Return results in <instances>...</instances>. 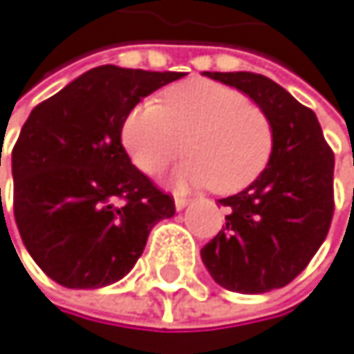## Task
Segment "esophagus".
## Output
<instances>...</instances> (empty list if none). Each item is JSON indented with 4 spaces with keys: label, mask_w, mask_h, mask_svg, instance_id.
<instances>
[{
    "label": "esophagus",
    "mask_w": 354,
    "mask_h": 354,
    "mask_svg": "<svg viewBox=\"0 0 354 354\" xmlns=\"http://www.w3.org/2000/svg\"><path fill=\"white\" fill-rule=\"evenodd\" d=\"M187 203H189L187 198H183V196H175V209H177V211L185 209V207H187Z\"/></svg>",
    "instance_id": "esophagus-1"
}]
</instances>
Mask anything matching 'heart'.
<instances>
[{"instance_id":"1","label":"heart","mask_w":354,"mask_h":354,"mask_svg":"<svg viewBox=\"0 0 354 354\" xmlns=\"http://www.w3.org/2000/svg\"><path fill=\"white\" fill-rule=\"evenodd\" d=\"M183 143L189 158L175 173L177 185L236 194L268 167L274 133L263 109L211 80L179 82L160 103L139 101L122 122V145L147 175L165 171L183 153Z\"/></svg>"}]
</instances>
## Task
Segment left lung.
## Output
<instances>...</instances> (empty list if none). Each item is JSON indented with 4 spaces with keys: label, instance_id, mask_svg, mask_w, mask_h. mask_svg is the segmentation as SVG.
Wrapping results in <instances>:
<instances>
[{
    "label": "left lung",
    "instance_id": "left-lung-1",
    "mask_svg": "<svg viewBox=\"0 0 354 354\" xmlns=\"http://www.w3.org/2000/svg\"><path fill=\"white\" fill-rule=\"evenodd\" d=\"M245 93L270 118L268 167L243 192L221 198L225 227L201 249L213 281L236 293L291 283L323 245L333 215V151L313 109L266 75L205 71Z\"/></svg>",
    "mask_w": 354,
    "mask_h": 354
}]
</instances>
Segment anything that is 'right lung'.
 <instances>
[{"label":"right lung","instance_id":"add662e5","mask_svg":"<svg viewBox=\"0 0 354 354\" xmlns=\"http://www.w3.org/2000/svg\"><path fill=\"white\" fill-rule=\"evenodd\" d=\"M183 75L101 65L27 118L12 149L14 219L52 281L69 289L120 281L151 227L175 215V201L131 162L122 122L143 97Z\"/></svg>","mask_w":354,"mask_h":354}]
</instances>
